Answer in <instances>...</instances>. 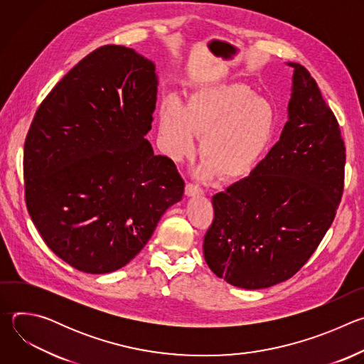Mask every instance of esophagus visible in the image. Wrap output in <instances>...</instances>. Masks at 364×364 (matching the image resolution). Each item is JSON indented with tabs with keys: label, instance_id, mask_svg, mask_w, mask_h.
<instances>
[{
	"label": "esophagus",
	"instance_id": "obj_1",
	"mask_svg": "<svg viewBox=\"0 0 364 364\" xmlns=\"http://www.w3.org/2000/svg\"><path fill=\"white\" fill-rule=\"evenodd\" d=\"M204 191L203 188L198 186V184H194V183H187L186 186V194L193 197V196H201Z\"/></svg>",
	"mask_w": 364,
	"mask_h": 364
}]
</instances>
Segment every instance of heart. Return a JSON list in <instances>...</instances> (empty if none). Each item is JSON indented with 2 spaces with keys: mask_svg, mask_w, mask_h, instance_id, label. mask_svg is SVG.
I'll return each instance as SVG.
<instances>
[{
  "mask_svg": "<svg viewBox=\"0 0 364 364\" xmlns=\"http://www.w3.org/2000/svg\"><path fill=\"white\" fill-rule=\"evenodd\" d=\"M275 127L272 103L240 83L207 86L190 96L183 108L170 97L160 115L163 148L174 161H181L201 139L205 159L200 176L236 180L249 176L268 146Z\"/></svg>",
  "mask_w": 364,
  "mask_h": 364,
  "instance_id": "b5f03b06",
  "label": "heart"
}]
</instances>
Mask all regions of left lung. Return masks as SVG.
I'll return each mask as SVG.
<instances>
[{"label":"left lung","instance_id":"left-lung-1","mask_svg":"<svg viewBox=\"0 0 364 364\" xmlns=\"http://www.w3.org/2000/svg\"><path fill=\"white\" fill-rule=\"evenodd\" d=\"M294 69L288 122L249 177L213 196L204 235L209 268L230 285L261 289L294 277L331 226L344 188L346 146L317 82Z\"/></svg>","mask_w":364,"mask_h":364}]
</instances>
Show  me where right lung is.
<instances>
[{
  "label": "right lung",
  "mask_w": 364,
  "mask_h": 364,
  "mask_svg": "<svg viewBox=\"0 0 364 364\" xmlns=\"http://www.w3.org/2000/svg\"><path fill=\"white\" fill-rule=\"evenodd\" d=\"M157 85L151 60L103 46L34 115L24 144L27 210L46 245L77 271L125 267L183 198L176 164L145 139Z\"/></svg>",
  "instance_id": "right-lung-1"
}]
</instances>
